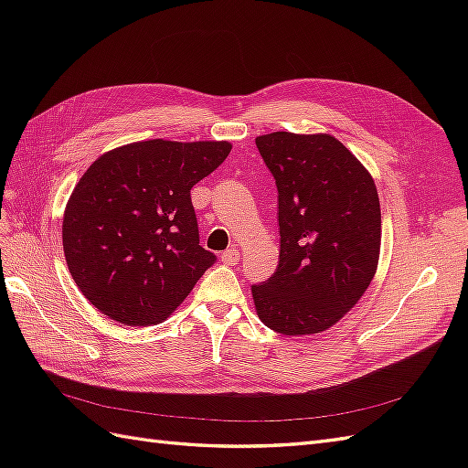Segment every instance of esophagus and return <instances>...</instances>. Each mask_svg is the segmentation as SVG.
<instances>
[{
  "label": "esophagus",
  "mask_w": 468,
  "mask_h": 468,
  "mask_svg": "<svg viewBox=\"0 0 468 468\" xmlns=\"http://www.w3.org/2000/svg\"><path fill=\"white\" fill-rule=\"evenodd\" d=\"M220 260H222V263H226V265H236L238 260H239V251H238L236 248L226 250V251H222Z\"/></svg>",
  "instance_id": "obj_1"
}]
</instances>
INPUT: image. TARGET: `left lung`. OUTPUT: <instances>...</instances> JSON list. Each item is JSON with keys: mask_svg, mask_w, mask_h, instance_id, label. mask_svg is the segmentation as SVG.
<instances>
[{"mask_svg": "<svg viewBox=\"0 0 468 468\" xmlns=\"http://www.w3.org/2000/svg\"><path fill=\"white\" fill-rule=\"evenodd\" d=\"M277 186L279 265L253 285L260 320L282 335H313L342 320L371 285L380 203L367 167L332 134L256 138Z\"/></svg>", "mask_w": 468, "mask_h": 468, "instance_id": "obj_1", "label": "left lung"}]
</instances>
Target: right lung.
Here are the masks:
<instances>
[{
    "label": "right lung",
    "instance_id": "1",
    "mask_svg": "<svg viewBox=\"0 0 468 468\" xmlns=\"http://www.w3.org/2000/svg\"><path fill=\"white\" fill-rule=\"evenodd\" d=\"M226 140H143L109 150L69 195L62 244L83 296L124 325L164 322L215 263L199 246L195 183L230 154Z\"/></svg>",
    "mask_w": 468,
    "mask_h": 468
}]
</instances>
